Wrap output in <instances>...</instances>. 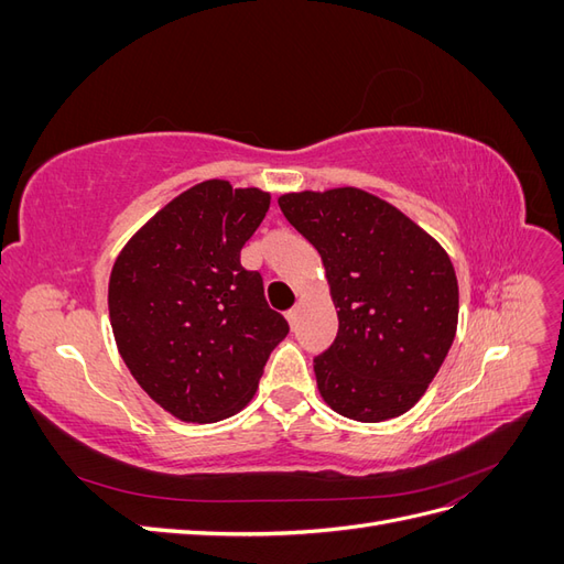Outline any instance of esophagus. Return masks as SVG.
I'll use <instances>...</instances> for the list:
<instances>
[{"label": "esophagus", "instance_id": "obj_1", "mask_svg": "<svg viewBox=\"0 0 564 564\" xmlns=\"http://www.w3.org/2000/svg\"><path fill=\"white\" fill-rule=\"evenodd\" d=\"M299 313H301V305H294V308L286 313V319H289V324H292V327H294L296 319H299Z\"/></svg>", "mask_w": 564, "mask_h": 564}]
</instances>
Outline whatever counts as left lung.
Masks as SVG:
<instances>
[{
  "mask_svg": "<svg viewBox=\"0 0 564 564\" xmlns=\"http://www.w3.org/2000/svg\"><path fill=\"white\" fill-rule=\"evenodd\" d=\"M278 204L322 256L338 308L334 344L313 360L319 395L352 421L404 414L456 334L449 256L414 220L357 187L292 193Z\"/></svg>",
  "mask_w": 564,
  "mask_h": 564,
  "instance_id": "1",
  "label": "left lung"
}]
</instances>
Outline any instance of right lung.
<instances>
[{
	"instance_id": "right-lung-1",
	"label": "right lung",
	"mask_w": 564,
	"mask_h": 564,
	"mask_svg": "<svg viewBox=\"0 0 564 564\" xmlns=\"http://www.w3.org/2000/svg\"><path fill=\"white\" fill-rule=\"evenodd\" d=\"M270 195L204 181L169 202L117 256L108 305L133 379L183 421L228 419L253 398L289 334L259 270L240 263Z\"/></svg>"
}]
</instances>
